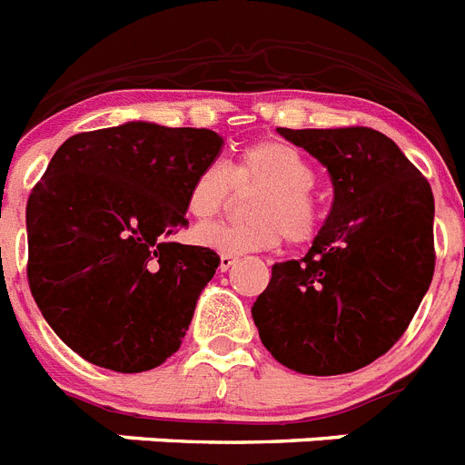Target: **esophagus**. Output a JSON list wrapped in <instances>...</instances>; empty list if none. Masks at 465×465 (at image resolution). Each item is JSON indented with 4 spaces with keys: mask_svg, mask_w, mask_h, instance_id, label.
Masks as SVG:
<instances>
[{
    "mask_svg": "<svg viewBox=\"0 0 465 465\" xmlns=\"http://www.w3.org/2000/svg\"><path fill=\"white\" fill-rule=\"evenodd\" d=\"M237 263V256H230V253H223L221 256V272H228L232 265Z\"/></svg>",
    "mask_w": 465,
    "mask_h": 465,
    "instance_id": "1",
    "label": "esophagus"
}]
</instances>
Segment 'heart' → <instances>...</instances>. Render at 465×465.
<instances>
[{
  "mask_svg": "<svg viewBox=\"0 0 465 465\" xmlns=\"http://www.w3.org/2000/svg\"><path fill=\"white\" fill-rule=\"evenodd\" d=\"M315 178V166L292 143H249L230 166L209 164L193 178L185 209L194 218H212L228 204L232 188L259 185L249 204L253 221L202 223L193 232L194 242L230 256L268 252L284 237L289 244H308L322 228V209L311 193Z\"/></svg>",
  "mask_w": 465,
  "mask_h": 465,
  "instance_id": "b5f03b06",
  "label": "heart"
}]
</instances>
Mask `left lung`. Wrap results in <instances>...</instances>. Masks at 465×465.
Here are the masks:
<instances>
[{"label":"left lung","instance_id":"left-lung-1","mask_svg":"<svg viewBox=\"0 0 465 465\" xmlns=\"http://www.w3.org/2000/svg\"><path fill=\"white\" fill-rule=\"evenodd\" d=\"M277 131L327 166L334 204L303 259L272 265L253 322L284 367L348 374L398 343L430 287V183L369 126Z\"/></svg>","mask_w":465,"mask_h":465}]
</instances>
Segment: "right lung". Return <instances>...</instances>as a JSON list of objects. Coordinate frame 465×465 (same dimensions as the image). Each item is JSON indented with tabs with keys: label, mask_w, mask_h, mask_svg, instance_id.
Masks as SVG:
<instances>
[{
	"label": "right lung",
	"mask_w": 465,
	"mask_h": 465,
	"mask_svg": "<svg viewBox=\"0 0 465 465\" xmlns=\"http://www.w3.org/2000/svg\"><path fill=\"white\" fill-rule=\"evenodd\" d=\"M223 138L129 122L70 136L25 209L27 282L44 320L98 367L136 374L181 348L218 253L169 242Z\"/></svg>",
	"instance_id": "1"
}]
</instances>
